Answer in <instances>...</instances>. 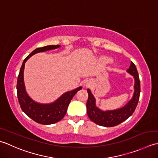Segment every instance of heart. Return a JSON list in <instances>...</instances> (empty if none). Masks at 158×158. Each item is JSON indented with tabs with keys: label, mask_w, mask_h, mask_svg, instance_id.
I'll list each match as a JSON object with an SVG mask.
<instances>
[{
	"label": "heart",
	"mask_w": 158,
	"mask_h": 158,
	"mask_svg": "<svg viewBox=\"0 0 158 158\" xmlns=\"http://www.w3.org/2000/svg\"><path fill=\"white\" fill-rule=\"evenodd\" d=\"M105 60L106 61V62H110V59H108V58H106V59H105Z\"/></svg>",
	"instance_id": "heart-1"
}]
</instances>
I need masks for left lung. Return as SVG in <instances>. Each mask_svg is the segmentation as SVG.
Returning <instances> with one entry per match:
<instances>
[{
	"mask_svg": "<svg viewBox=\"0 0 158 158\" xmlns=\"http://www.w3.org/2000/svg\"><path fill=\"white\" fill-rule=\"evenodd\" d=\"M127 72L135 78L134 94L131 100L124 107L115 110L104 112L95 106V98L91 91L87 89L89 98L86 102V111L90 119L97 125L104 127H113L125 121L134 113L139 101L140 93V82L136 65L133 62L127 69Z\"/></svg>",
	"mask_w": 158,
	"mask_h": 158,
	"instance_id": "8db88e82",
	"label": "left lung"
}]
</instances>
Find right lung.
<instances>
[{
    "label": "right lung",
    "mask_w": 158,
    "mask_h": 158,
    "mask_svg": "<svg viewBox=\"0 0 158 158\" xmlns=\"http://www.w3.org/2000/svg\"><path fill=\"white\" fill-rule=\"evenodd\" d=\"M59 45L56 46H47L42 48H38L33 50L29 55L24 60L20 73L17 80V96L19 104H20L22 110L27 114L28 117L37 123L43 125H50L60 121L65 117L67 108L76 93L82 89V87L77 88L73 91L67 92L63 94L60 98L50 104H40L35 102L28 97L25 91L23 73L26 61L33 54L44 52L46 50L56 49L59 48Z\"/></svg>",
    "instance_id": "obj_1"
}]
</instances>
